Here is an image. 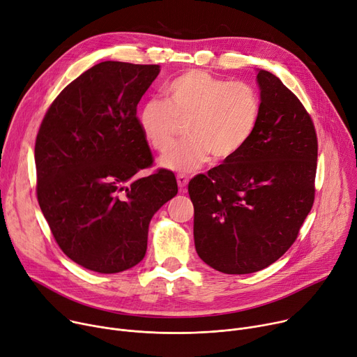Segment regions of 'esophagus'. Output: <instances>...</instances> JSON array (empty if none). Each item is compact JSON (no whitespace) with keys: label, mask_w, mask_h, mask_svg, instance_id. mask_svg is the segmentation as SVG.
I'll return each mask as SVG.
<instances>
[{"label":"esophagus","mask_w":357,"mask_h":357,"mask_svg":"<svg viewBox=\"0 0 357 357\" xmlns=\"http://www.w3.org/2000/svg\"><path fill=\"white\" fill-rule=\"evenodd\" d=\"M188 181H189V178L186 176V175H183V174H179L178 176H176V182H178V186H179V191H185L186 189V185H188Z\"/></svg>","instance_id":"obj_1"}]
</instances>
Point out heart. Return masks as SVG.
Returning a JSON list of instances; mask_svg holds the SVG:
<instances>
[{"instance_id":"obj_1","label":"heart","mask_w":357,"mask_h":357,"mask_svg":"<svg viewBox=\"0 0 357 357\" xmlns=\"http://www.w3.org/2000/svg\"><path fill=\"white\" fill-rule=\"evenodd\" d=\"M166 102L148 100L137 122L149 145L168 151L185 125L188 136L159 159L174 172H192L209 158L224 162L234 158L251 139L259 117V96L245 82H229L204 70H188L165 90Z\"/></svg>"}]
</instances>
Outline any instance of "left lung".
Here are the masks:
<instances>
[{
    "instance_id": "1",
    "label": "left lung",
    "mask_w": 357,
    "mask_h": 357,
    "mask_svg": "<svg viewBox=\"0 0 357 357\" xmlns=\"http://www.w3.org/2000/svg\"><path fill=\"white\" fill-rule=\"evenodd\" d=\"M259 117L234 158L188 185L199 258L225 274L263 270L286 252L314 202L317 136L282 82L258 70Z\"/></svg>"
}]
</instances>
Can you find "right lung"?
I'll use <instances>...</instances> for the list:
<instances>
[{
	"label": "right lung",
	"instance_id": "right-lung-1",
	"mask_svg": "<svg viewBox=\"0 0 357 357\" xmlns=\"http://www.w3.org/2000/svg\"><path fill=\"white\" fill-rule=\"evenodd\" d=\"M158 64L103 61L71 82L47 110L36 139L37 199L61 251L113 274L144 259L155 212L178 194L171 171L152 165L136 109Z\"/></svg>",
	"mask_w": 357,
	"mask_h": 357
}]
</instances>
